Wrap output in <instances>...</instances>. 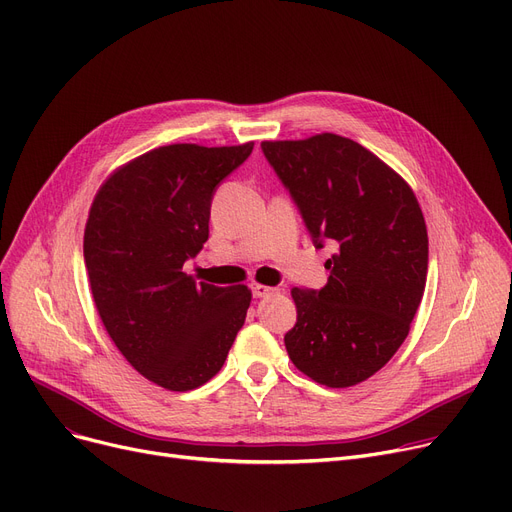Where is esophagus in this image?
I'll return each instance as SVG.
<instances>
[{
  "label": "esophagus",
  "instance_id": "34e87169",
  "mask_svg": "<svg viewBox=\"0 0 512 512\" xmlns=\"http://www.w3.org/2000/svg\"><path fill=\"white\" fill-rule=\"evenodd\" d=\"M251 290H253V297H255V299L270 297V294H276V292H278V288L265 286V284H253V286H251Z\"/></svg>",
  "mask_w": 512,
  "mask_h": 512
}]
</instances>
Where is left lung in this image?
I'll return each instance as SVG.
<instances>
[{
	"instance_id": "left-lung-1",
	"label": "left lung",
	"mask_w": 512,
	"mask_h": 512,
	"mask_svg": "<svg viewBox=\"0 0 512 512\" xmlns=\"http://www.w3.org/2000/svg\"><path fill=\"white\" fill-rule=\"evenodd\" d=\"M261 149L299 205L315 247L334 242L321 290L292 288L290 361L321 386L348 388L405 342L427 280V228L413 188L363 145L321 132Z\"/></svg>"
}]
</instances>
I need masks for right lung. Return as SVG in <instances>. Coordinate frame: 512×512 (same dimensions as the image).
<instances>
[{
	"label": "right lung",
	"mask_w": 512,
	"mask_h": 512,
	"mask_svg": "<svg viewBox=\"0 0 512 512\" xmlns=\"http://www.w3.org/2000/svg\"><path fill=\"white\" fill-rule=\"evenodd\" d=\"M255 143H176L130 159L97 191L85 265L103 326L149 382L186 392L209 382L245 324L251 290L182 272L209 238L218 186Z\"/></svg>",
	"instance_id": "obj_1"
}]
</instances>
